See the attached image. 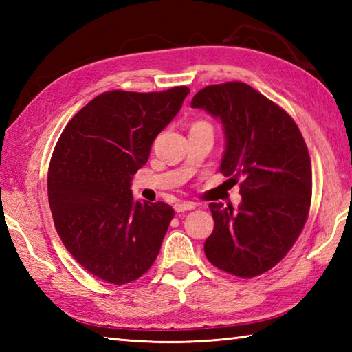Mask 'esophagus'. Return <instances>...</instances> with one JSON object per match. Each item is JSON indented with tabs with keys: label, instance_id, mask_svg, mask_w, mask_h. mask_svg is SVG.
<instances>
[{
	"label": "esophagus",
	"instance_id": "1",
	"mask_svg": "<svg viewBox=\"0 0 352 352\" xmlns=\"http://www.w3.org/2000/svg\"><path fill=\"white\" fill-rule=\"evenodd\" d=\"M197 206L193 204V203H175L174 204V210L177 212V213H180V212H188V210H193V208H195Z\"/></svg>",
	"mask_w": 352,
	"mask_h": 352
}]
</instances>
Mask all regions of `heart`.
<instances>
[{
    "mask_svg": "<svg viewBox=\"0 0 352 352\" xmlns=\"http://www.w3.org/2000/svg\"><path fill=\"white\" fill-rule=\"evenodd\" d=\"M199 125H208V124H207V122H204V121H198V122L193 124L192 126H199ZM208 126H210V125H208Z\"/></svg>",
    "mask_w": 352,
    "mask_h": 352,
    "instance_id": "b5f03b06",
    "label": "heart"
}]
</instances>
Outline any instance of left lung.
<instances>
[{
    "label": "left lung",
    "mask_w": 352,
    "mask_h": 352,
    "mask_svg": "<svg viewBox=\"0 0 352 352\" xmlns=\"http://www.w3.org/2000/svg\"><path fill=\"white\" fill-rule=\"evenodd\" d=\"M190 106L219 118L227 148L221 172L241 178L242 203H210L214 228L208 261L241 278L267 272L300 237L311 204V162L294 119L250 85L206 86Z\"/></svg>",
    "instance_id": "obj_1"
}]
</instances>
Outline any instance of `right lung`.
Listing matches in <instances>:
<instances>
[{
	"instance_id": "1",
	"label": "right lung",
	"mask_w": 352,
	"mask_h": 352,
	"mask_svg": "<svg viewBox=\"0 0 352 352\" xmlns=\"http://www.w3.org/2000/svg\"><path fill=\"white\" fill-rule=\"evenodd\" d=\"M189 92H104L57 140L48 169L52 219L65 248L100 280L131 283L159 256L174 208L134 201L130 186Z\"/></svg>"
}]
</instances>
